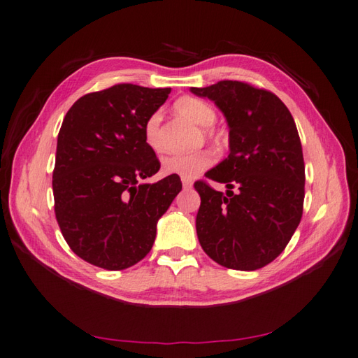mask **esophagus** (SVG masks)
Wrapping results in <instances>:
<instances>
[{
    "instance_id": "34e87169",
    "label": "esophagus",
    "mask_w": 358,
    "mask_h": 358,
    "mask_svg": "<svg viewBox=\"0 0 358 358\" xmlns=\"http://www.w3.org/2000/svg\"><path fill=\"white\" fill-rule=\"evenodd\" d=\"M182 185H184L185 189L192 188L193 187V180L192 179H187V178H182Z\"/></svg>"
}]
</instances>
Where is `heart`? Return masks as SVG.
Instances as JSON below:
<instances>
[{"label":"heart","instance_id":"obj_1","mask_svg":"<svg viewBox=\"0 0 358 358\" xmlns=\"http://www.w3.org/2000/svg\"><path fill=\"white\" fill-rule=\"evenodd\" d=\"M174 110L180 115L187 117L188 121L194 122L196 125L202 127V129H208L216 121V112L214 108L202 99H197L193 96H184L176 101ZM162 115L155 112L152 116L147 119L145 129H144V138L145 144L159 153L162 152V142L159 138V124H161ZM208 136L219 144L224 139L222 133L210 130ZM214 162V157L210 152L202 150V152L188 153V155H171L162 159V173L169 174V176H180L192 179L201 174L203 170L208 169Z\"/></svg>","mask_w":358,"mask_h":358}]
</instances>
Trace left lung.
<instances>
[{
	"mask_svg": "<svg viewBox=\"0 0 358 358\" xmlns=\"http://www.w3.org/2000/svg\"><path fill=\"white\" fill-rule=\"evenodd\" d=\"M224 113L229 155L205 173L227 194L197 180L196 231L219 265L254 271L279 256L300 224L305 162L296 122L274 93L241 81L192 87ZM236 189V193L232 192Z\"/></svg>",
	"mask_w": 358,
	"mask_h": 358,
	"instance_id": "obj_1",
	"label": "left lung"
}]
</instances>
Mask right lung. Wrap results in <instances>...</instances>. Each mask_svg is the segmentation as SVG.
Wrapping results in <instances>:
<instances>
[{"mask_svg":"<svg viewBox=\"0 0 358 358\" xmlns=\"http://www.w3.org/2000/svg\"><path fill=\"white\" fill-rule=\"evenodd\" d=\"M170 92L117 84L79 98L62 121L55 214L71 251L94 266L119 271L144 259L182 189L179 176L141 182L161 169L144 129Z\"/></svg>","mask_w":358,"mask_h":358,"instance_id":"1","label":"right lung"}]
</instances>
